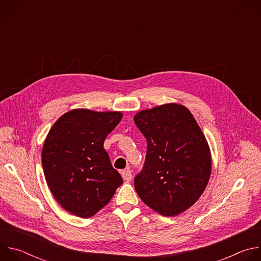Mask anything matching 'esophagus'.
Returning <instances> with one entry per match:
<instances>
[{"label":"esophagus","mask_w":261,"mask_h":261,"mask_svg":"<svg viewBox=\"0 0 261 261\" xmlns=\"http://www.w3.org/2000/svg\"><path fill=\"white\" fill-rule=\"evenodd\" d=\"M122 176H123V178H124L125 180H127V181L131 180V178H132V172H131V170H130V169H125V170H123V171H122Z\"/></svg>","instance_id":"34e87169"}]
</instances>
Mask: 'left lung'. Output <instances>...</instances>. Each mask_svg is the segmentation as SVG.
I'll return each mask as SVG.
<instances>
[{
    "label": "left lung",
    "mask_w": 261,
    "mask_h": 261,
    "mask_svg": "<svg viewBox=\"0 0 261 261\" xmlns=\"http://www.w3.org/2000/svg\"><path fill=\"white\" fill-rule=\"evenodd\" d=\"M134 122L147 143L134 178L137 194L162 216L188 210L203 193L212 169L207 141L190 110L168 103L139 111Z\"/></svg>",
    "instance_id": "1"
}]
</instances>
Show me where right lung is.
Listing matches in <instances>:
<instances>
[{
  "mask_svg": "<svg viewBox=\"0 0 261 261\" xmlns=\"http://www.w3.org/2000/svg\"><path fill=\"white\" fill-rule=\"evenodd\" d=\"M122 117L119 111L73 109L49 130L42 150L43 171L50 192L67 212L90 218L123 184L103 147Z\"/></svg>",
  "mask_w": 261,
  "mask_h": 261,
  "instance_id": "1",
  "label": "right lung"
}]
</instances>
